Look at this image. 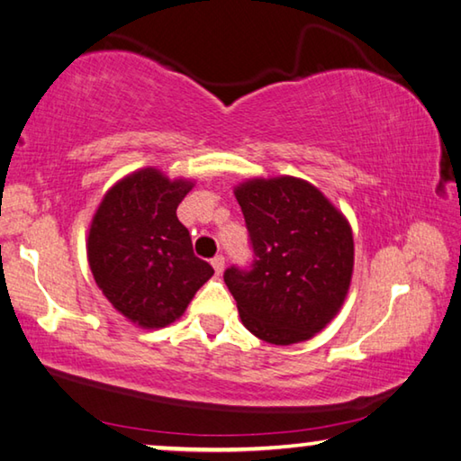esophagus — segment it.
Wrapping results in <instances>:
<instances>
[{
	"mask_svg": "<svg viewBox=\"0 0 461 461\" xmlns=\"http://www.w3.org/2000/svg\"><path fill=\"white\" fill-rule=\"evenodd\" d=\"M210 263H212V267H214L216 274L221 276L222 271H224V258H222V255H216V258H214L212 261H210Z\"/></svg>",
	"mask_w": 461,
	"mask_h": 461,
	"instance_id": "obj_1",
	"label": "esophagus"
}]
</instances>
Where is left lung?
<instances>
[{
	"instance_id": "1",
	"label": "left lung",
	"mask_w": 461,
	"mask_h": 461,
	"mask_svg": "<svg viewBox=\"0 0 461 461\" xmlns=\"http://www.w3.org/2000/svg\"><path fill=\"white\" fill-rule=\"evenodd\" d=\"M253 261L224 284L245 327L261 341H306L339 312L353 271L343 214L308 181L253 179L237 187Z\"/></svg>"
}]
</instances>
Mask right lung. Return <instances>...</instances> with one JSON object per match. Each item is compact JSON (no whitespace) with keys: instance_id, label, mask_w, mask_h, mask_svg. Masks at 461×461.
Segmentation results:
<instances>
[{"instance_id":"1","label":"right lung","mask_w":461,"mask_h":461,"mask_svg":"<svg viewBox=\"0 0 461 461\" xmlns=\"http://www.w3.org/2000/svg\"><path fill=\"white\" fill-rule=\"evenodd\" d=\"M190 181L157 169L124 177L104 195L87 239L89 267L118 312L145 329L179 319L214 269L194 255L177 206Z\"/></svg>"}]
</instances>
